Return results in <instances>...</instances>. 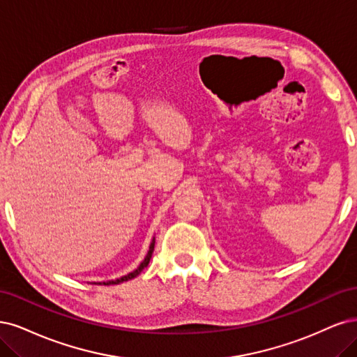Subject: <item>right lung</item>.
<instances>
[{"instance_id":"1","label":"right lung","mask_w":357,"mask_h":357,"mask_svg":"<svg viewBox=\"0 0 357 357\" xmlns=\"http://www.w3.org/2000/svg\"><path fill=\"white\" fill-rule=\"evenodd\" d=\"M154 245H155V237H153V240H151V245H149V249H148V254H146V257L144 258V261L139 264V266H137V268L136 270H133L132 273H129V274H126V275H123V278H120V279H116V280H108V282H99V284H119V283H121V282H128V280H132V279H135L136 275H139L141 274V271L148 266L149 264V259H151V257H153V252H154Z\"/></svg>"}]
</instances>
